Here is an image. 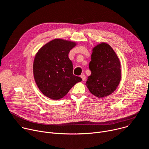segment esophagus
Instances as JSON below:
<instances>
[{
	"label": "esophagus",
	"instance_id": "esophagus-1",
	"mask_svg": "<svg viewBox=\"0 0 149 149\" xmlns=\"http://www.w3.org/2000/svg\"><path fill=\"white\" fill-rule=\"evenodd\" d=\"M80 77H81V78H82V81H86V75H81Z\"/></svg>",
	"mask_w": 149,
	"mask_h": 149
}]
</instances>
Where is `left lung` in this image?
Returning a JSON list of instances; mask_svg holds the SVG:
<instances>
[{"instance_id": "obj_1", "label": "left lung", "mask_w": 149, "mask_h": 149, "mask_svg": "<svg viewBox=\"0 0 149 149\" xmlns=\"http://www.w3.org/2000/svg\"><path fill=\"white\" fill-rule=\"evenodd\" d=\"M89 68L91 74L86 85L91 94L102 98L116 90L121 80L120 62L109 44L102 42L93 49Z\"/></svg>"}]
</instances>
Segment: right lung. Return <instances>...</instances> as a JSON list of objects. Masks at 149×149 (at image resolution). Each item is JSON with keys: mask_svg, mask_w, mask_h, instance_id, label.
<instances>
[{"mask_svg": "<svg viewBox=\"0 0 149 149\" xmlns=\"http://www.w3.org/2000/svg\"><path fill=\"white\" fill-rule=\"evenodd\" d=\"M74 42L55 39L42 47L35 55L33 71L40 91L52 100L67 95L74 85L82 81L73 74L72 62L68 57Z\"/></svg>", "mask_w": 149, "mask_h": 149, "instance_id": "right-lung-1", "label": "right lung"}]
</instances>
